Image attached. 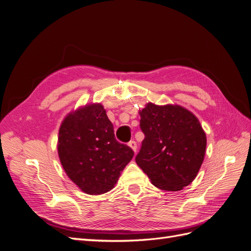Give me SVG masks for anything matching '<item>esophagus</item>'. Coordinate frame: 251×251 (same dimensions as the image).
<instances>
[{"instance_id": "esophagus-1", "label": "esophagus", "mask_w": 251, "mask_h": 251, "mask_svg": "<svg viewBox=\"0 0 251 251\" xmlns=\"http://www.w3.org/2000/svg\"><path fill=\"white\" fill-rule=\"evenodd\" d=\"M128 147H130L134 151V153H136V151H137V143H136L134 140H132L128 142Z\"/></svg>"}]
</instances>
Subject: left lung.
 Here are the masks:
<instances>
[{
    "instance_id": "8db88e82",
    "label": "left lung",
    "mask_w": 251,
    "mask_h": 251,
    "mask_svg": "<svg viewBox=\"0 0 251 251\" xmlns=\"http://www.w3.org/2000/svg\"><path fill=\"white\" fill-rule=\"evenodd\" d=\"M144 139L135 160L156 187L177 192L197 177L206 151L199 119L179 104L149 102L139 111Z\"/></svg>"
}]
</instances>
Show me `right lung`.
<instances>
[{"mask_svg":"<svg viewBox=\"0 0 251 251\" xmlns=\"http://www.w3.org/2000/svg\"><path fill=\"white\" fill-rule=\"evenodd\" d=\"M57 153L67 176L88 195L111 191L134 156L130 147L115 139L101 103L68 114L59 126Z\"/></svg>","mask_w":251,"mask_h":251,"instance_id":"add662e5","label":"right lung"}]
</instances>
